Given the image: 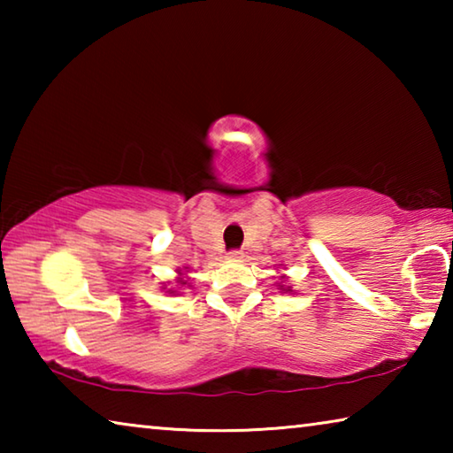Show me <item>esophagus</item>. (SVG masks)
Returning a JSON list of instances; mask_svg holds the SVG:
<instances>
[{"label": "esophagus", "instance_id": "34e87169", "mask_svg": "<svg viewBox=\"0 0 453 453\" xmlns=\"http://www.w3.org/2000/svg\"><path fill=\"white\" fill-rule=\"evenodd\" d=\"M227 257L229 259H242L243 251L242 250H232V251H227Z\"/></svg>", "mask_w": 453, "mask_h": 453}]
</instances>
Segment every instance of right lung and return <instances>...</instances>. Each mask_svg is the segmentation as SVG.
I'll list each match as a JSON object with an SVG mask.
<instances>
[{"mask_svg":"<svg viewBox=\"0 0 453 453\" xmlns=\"http://www.w3.org/2000/svg\"><path fill=\"white\" fill-rule=\"evenodd\" d=\"M180 283H181V286H186V283H188V281H183V280H180Z\"/></svg>","mask_w":453,"mask_h":453,"instance_id":"1","label":"right lung"}]
</instances>
